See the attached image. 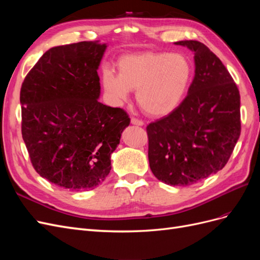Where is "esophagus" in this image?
<instances>
[{
	"label": "esophagus",
	"mask_w": 260,
	"mask_h": 260,
	"mask_svg": "<svg viewBox=\"0 0 260 260\" xmlns=\"http://www.w3.org/2000/svg\"><path fill=\"white\" fill-rule=\"evenodd\" d=\"M131 123L132 124H136V125H143L144 124V122L142 120L138 119V118H136V117H132L131 118Z\"/></svg>",
	"instance_id": "34e87169"
}]
</instances>
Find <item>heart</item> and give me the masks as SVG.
<instances>
[{"instance_id":"heart-1","label":"heart","mask_w":260,"mask_h":260,"mask_svg":"<svg viewBox=\"0 0 260 260\" xmlns=\"http://www.w3.org/2000/svg\"><path fill=\"white\" fill-rule=\"evenodd\" d=\"M103 74V85L109 95L125 101L130 91L143 111L155 117L170 114L182 102L192 78V66L182 54L143 52L124 55Z\"/></svg>"}]
</instances>
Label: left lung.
Wrapping results in <instances>:
<instances>
[{"label":"left lung","mask_w":260,"mask_h":260,"mask_svg":"<svg viewBox=\"0 0 260 260\" xmlns=\"http://www.w3.org/2000/svg\"><path fill=\"white\" fill-rule=\"evenodd\" d=\"M194 53L195 76L187 95L169 115L149 123L148 161L164 183L186 186L221 170L241 135L240 92L205 44L176 42Z\"/></svg>","instance_id":"left-lung-1"}]
</instances>
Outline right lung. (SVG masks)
<instances>
[{
	"instance_id": "right-lung-1",
	"label": "right lung",
	"mask_w": 260,
	"mask_h": 260,
	"mask_svg": "<svg viewBox=\"0 0 260 260\" xmlns=\"http://www.w3.org/2000/svg\"><path fill=\"white\" fill-rule=\"evenodd\" d=\"M106 44L78 42L46 51L21 84V135L42 178L69 191L103 182L130 118L100 103L98 69Z\"/></svg>"
}]
</instances>
